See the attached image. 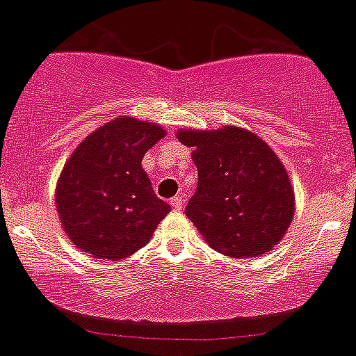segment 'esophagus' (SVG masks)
I'll list each match as a JSON object with an SVG mask.
<instances>
[{
  "instance_id": "1",
  "label": "esophagus",
  "mask_w": 356,
  "mask_h": 356,
  "mask_svg": "<svg viewBox=\"0 0 356 356\" xmlns=\"http://www.w3.org/2000/svg\"><path fill=\"white\" fill-rule=\"evenodd\" d=\"M170 204H172V208H174V209H181L182 204H184V200H182L181 195H175L174 199L170 200Z\"/></svg>"
}]
</instances>
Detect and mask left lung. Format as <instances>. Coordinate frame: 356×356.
<instances>
[{"label":"left lung","mask_w":356,"mask_h":356,"mask_svg":"<svg viewBox=\"0 0 356 356\" xmlns=\"http://www.w3.org/2000/svg\"><path fill=\"white\" fill-rule=\"evenodd\" d=\"M177 138L193 148L199 170L197 191L184 213L206 243L231 258L267 254L285 236L296 209L289 174L274 150L231 125L182 129Z\"/></svg>","instance_id":"1"}]
</instances>
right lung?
<instances>
[{
    "label": "right lung",
    "mask_w": 356,
    "mask_h": 356,
    "mask_svg": "<svg viewBox=\"0 0 356 356\" xmlns=\"http://www.w3.org/2000/svg\"><path fill=\"white\" fill-rule=\"evenodd\" d=\"M166 132L114 118L86 138L58 177L55 204L71 243L98 259H123L145 247L170 204L157 199L141 161Z\"/></svg>",
    "instance_id": "add662e5"
}]
</instances>
